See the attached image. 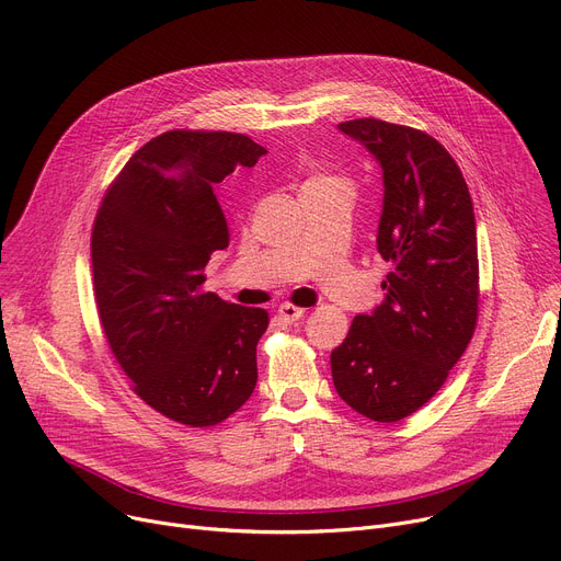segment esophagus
I'll return each mask as SVG.
<instances>
[{"label": "esophagus", "mask_w": 561, "mask_h": 561, "mask_svg": "<svg viewBox=\"0 0 561 561\" xmlns=\"http://www.w3.org/2000/svg\"><path fill=\"white\" fill-rule=\"evenodd\" d=\"M305 311H307V309L296 307V305H290V302H286V305H282V307L277 309L279 319H282V321H286V323H296V321H300L302 316H305Z\"/></svg>", "instance_id": "34e87169"}]
</instances>
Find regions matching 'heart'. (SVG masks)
I'll list each match as a JSON object with an SVG mask.
<instances>
[{
	"label": "heart",
	"mask_w": 561,
	"mask_h": 561,
	"mask_svg": "<svg viewBox=\"0 0 561 561\" xmlns=\"http://www.w3.org/2000/svg\"><path fill=\"white\" fill-rule=\"evenodd\" d=\"M316 181H328V176H311L307 183H316Z\"/></svg>",
	"instance_id": "1"
}]
</instances>
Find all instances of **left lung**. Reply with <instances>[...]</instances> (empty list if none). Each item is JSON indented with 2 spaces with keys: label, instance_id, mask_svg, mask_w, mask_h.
<instances>
[{
  "label": "left lung",
  "instance_id": "8db88e82",
  "mask_svg": "<svg viewBox=\"0 0 561 561\" xmlns=\"http://www.w3.org/2000/svg\"><path fill=\"white\" fill-rule=\"evenodd\" d=\"M339 130L382 167L378 252L392 265L385 302L355 316L332 351L336 394L374 422H399L428 403L466 353L479 316L474 208L445 146L424 130L353 118Z\"/></svg>",
  "mask_w": 561,
  "mask_h": 561
}]
</instances>
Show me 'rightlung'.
Listing matches in <instances>:
<instances>
[{"label": "right lung", "instance_id": "obj_1", "mask_svg": "<svg viewBox=\"0 0 561 561\" xmlns=\"http://www.w3.org/2000/svg\"><path fill=\"white\" fill-rule=\"evenodd\" d=\"M261 144L227 130H167L110 183L91 229L93 296L133 392L190 428L225 422L256 387V344L271 316L204 290L229 227L213 194Z\"/></svg>", "mask_w": 561, "mask_h": 561}]
</instances>
